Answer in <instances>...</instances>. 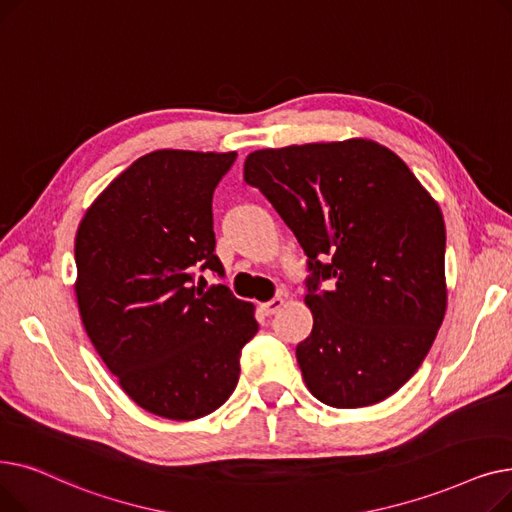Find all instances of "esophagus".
<instances>
[{
    "mask_svg": "<svg viewBox=\"0 0 512 512\" xmlns=\"http://www.w3.org/2000/svg\"><path fill=\"white\" fill-rule=\"evenodd\" d=\"M283 302H285V298H281V296H275L273 300H269V302H264L260 308H262V312L266 314V316H273L281 306H283Z\"/></svg>",
    "mask_w": 512,
    "mask_h": 512,
    "instance_id": "obj_1",
    "label": "esophagus"
}]
</instances>
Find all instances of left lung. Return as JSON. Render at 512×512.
<instances>
[{"label":"left lung","instance_id":"8db88e82","mask_svg":"<svg viewBox=\"0 0 512 512\" xmlns=\"http://www.w3.org/2000/svg\"><path fill=\"white\" fill-rule=\"evenodd\" d=\"M243 179L308 256L314 327L296 356L312 396L360 408L396 394L444 321L440 206L394 152L369 139L258 150Z\"/></svg>","mask_w":512,"mask_h":512}]
</instances>
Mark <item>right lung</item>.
I'll list each match as a JSON object with an SVG mask.
<instances>
[{
    "label": "right lung",
    "instance_id": "add662e5",
    "mask_svg": "<svg viewBox=\"0 0 512 512\" xmlns=\"http://www.w3.org/2000/svg\"><path fill=\"white\" fill-rule=\"evenodd\" d=\"M237 154L158 150L93 202L75 241L85 331L127 396L152 415L193 421L223 406L258 331L252 304L198 271L214 254L212 193ZM204 281V277H200ZM206 285V281H204Z\"/></svg>",
    "mask_w": 512,
    "mask_h": 512
}]
</instances>
